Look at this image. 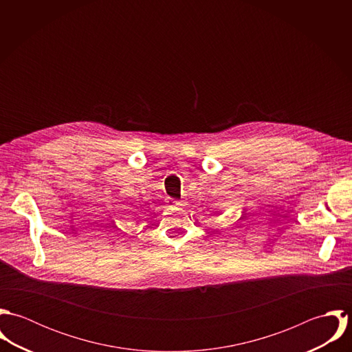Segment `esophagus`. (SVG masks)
I'll list each match as a JSON object with an SVG mask.
<instances>
[{
    "mask_svg": "<svg viewBox=\"0 0 352 352\" xmlns=\"http://www.w3.org/2000/svg\"><path fill=\"white\" fill-rule=\"evenodd\" d=\"M179 204H180V201H170V206H179Z\"/></svg>",
    "mask_w": 352,
    "mask_h": 352,
    "instance_id": "1",
    "label": "esophagus"
}]
</instances>
